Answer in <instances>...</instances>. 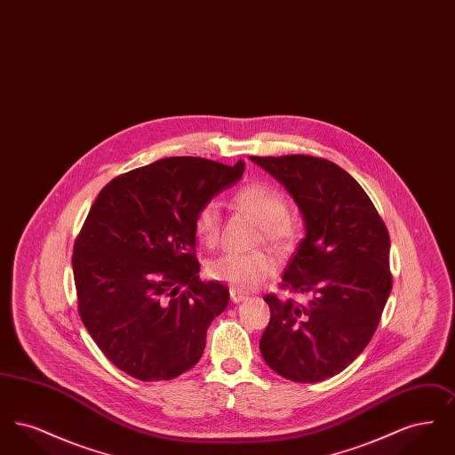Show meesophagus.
Wrapping results in <instances>:
<instances>
[{"mask_svg":"<svg viewBox=\"0 0 455 455\" xmlns=\"http://www.w3.org/2000/svg\"><path fill=\"white\" fill-rule=\"evenodd\" d=\"M247 297H249V295H247L245 291H242V290H238V288H230V299H232V302H243Z\"/></svg>","mask_w":455,"mask_h":455,"instance_id":"1","label":"esophagus"}]
</instances>
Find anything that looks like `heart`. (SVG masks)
Listing matches in <instances>:
<instances>
[{"mask_svg": "<svg viewBox=\"0 0 455 455\" xmlns=\"http://www.w3.org/2000/svg\"><path fill=\"white\" fill-rule=\"evenodd\" d=\"M234 204L240 212L254 218L260 227V235L271 245L286 247L295 235L291 221L286 218V199L275 188L252 182L240 188L234 195ZM220 232V213L215 203L203 204L195 217V234L203 243L213 245ZM276 262L264 251L247 254L228 252L212 260L208 275L218 282L228 283L235 288H256L273 271Z\"/></svg>", "mask_w": 455, "mask_h": 455, "instance_id": "heart-1", "label": "heart"}]
</instances>
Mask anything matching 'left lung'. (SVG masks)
Masks as SVG:
<instances>
[{"label": "left lung", "instance_id": "obj_1", "mask_svg": "<svg viewBox=\"0 0 455 455\" xmlns=\"http://www.w3.org/2000/svg\"><path fill=\"white\" fill-rule=\"evenodd\" d=\"M300 208L305 237L283 275L282 288L308 302L264 297L271 321L260 355L293 382L338 375L365 349L392 290L389 232L362 186L336 164L308 156H251Z\"/></svg>", "mask_w": 455, "mask_h": 455}]
</instances>
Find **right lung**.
Masks as SVG:
<instances>
[{"instance_id": "obj_1", "label": "right lung", "mask_w": 455, "mask_h": 455, "mask_svg": "<svg viewBox=\"0 0 455 455\" xmlns=\"http://www.w3.org/2000/svg\"><path fill=\"white\" fill-rule=\"evenodd\" d=\"M243 167L162 158L112 179L90 208L73 247L78 312L97 347L131 377L171 380L199 362L230 293L199 280L195 217Z\"/></svg>"}]
</instances>
